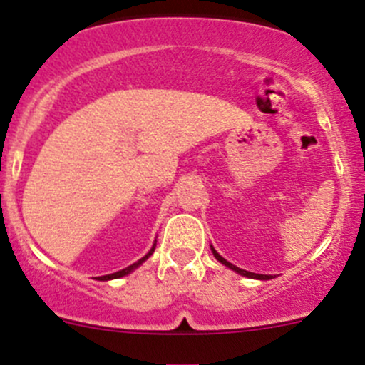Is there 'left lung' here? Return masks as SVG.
<instances>
[{
  "mask_svg": "<svg viewBox=\"0 0 365 365\" xmlns=\"http://www.w3.org/2000/svg\"><path fill=\"white\" fill-rule=\"evenodd\" d=\"M212 252H213V256L217 257V259L220 261V263L222 264H226L227 268H231V270H235V272H238V274L240 275H244V277H251V279H270V275H261V274H252V272H247V270H242V268H238V267H235V264H231L230 261H226L224 259L222 256H220L219 252L215 251V249L212 247Z\"/></svg>",
  "mask_w": 365,
  "mask_h": 365,
  "instance_id": "left-lung-1",
  "label": "left lung"
}]
</instances>
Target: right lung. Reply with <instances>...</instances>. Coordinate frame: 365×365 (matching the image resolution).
<instances>
[{
    "label": "right lung",
    "mask_w": 365,
    "mask_h": 365,
    "mask_svg": "<svg viewBox=\"0 0 365 365\" xmlns=\"http://www.w3.org/2000/svg\"><path fill=\"white\" fill-rule=\"evenodd\" d=\"M153 251H155V245H153L152 247V251H150L148 254H146L145 257H141V259L138 261V263H134V264H130V267H127V268H123V270H120V272H114V274H109V275H102V277H98L101 279V281H109V279H120V277H123V275H127V274H130L132 270H134V268H138L139 264L143 263V261H146L148 259L150 256H152L153 254Z\"/></svg>",
    "instance_id": "add662e5"
}]
</instances>
